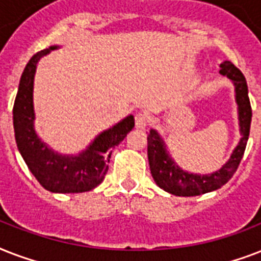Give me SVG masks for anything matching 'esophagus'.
<instances>
[{
  "label": "esophagus",
  "mask_w": 261,
  "mask_h": 261,
  "mask_svg": "<svg viewBox=\"0 0 261 261\" xmlns=\"http://www.w3.org/2000/svg\"><path fill=\"white\" fill-rule=\"evenodd\" d=\"M147 126V115L145 112L135 114V127L137 128H145Z\"/></svg>",
  "instance_id": "1"
}]
</instances>
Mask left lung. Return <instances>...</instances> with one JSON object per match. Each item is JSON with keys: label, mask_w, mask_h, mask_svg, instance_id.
Returning a JSON list of instances; mask_svg holds the SVG:
<instances>
[{"label": "left lung", "mask_w": 261, "mask_h": 261, "mask_svg": "<svg viewBox=\"0 0 261 261\" xmlns=\"http://www.w3.org/2000/svg\"><path fill=\"white\" fill-rule=\"evenodd\" d=\"M219 73L229 79L234 85L236 102L239 111L240 126V142L234 147L230 159L218 171L208 174L190 173L184 171L174 163L167 150V145L160 133L151 128L147 135V159L150 165L151 176L155 184L176 196H196L207 194L225 186L236 173L243 159L245 146H247L249 128L252 120V108L248 97V85L245 77L237 67L229 61H223Z\"/></svg>", "instance_id": "obj_1"}]
</instances>
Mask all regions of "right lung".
Here are the masks:
<instances>
[{"label": "right lung", "mask_w": 261, "mask_h": 261, "mask_svg": "<svg viewBox=\"0 0 261 261\" xmlns=\"http://www.w3.org/2000/svg\"><path fill=\"white\" fill-rule=\"evenodd\" d=\"M59 46L42 50L30 59L22 71L13 106L14 138L27 167L40 186L57 194H79L93 190L104 180L112 147L118 146L134 127L128 115L101 131L79 154H61L39 138L35 130L34 81L39 61Z\"/></svg>", "instance_id": "obj_1"}]
</instances>
